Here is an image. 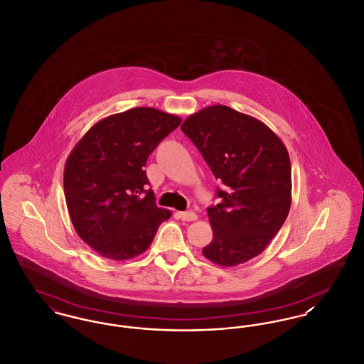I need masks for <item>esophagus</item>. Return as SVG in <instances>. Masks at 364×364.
Listing matches in <instances>:
<instances>
[{
    "label": "esophagus",
    "mask_w": 364,
    "mask_h": 364,
    "mask_svg": "<svg viewBox=\"0 0 364 364\" xmlns=\"http://www.w3.org/2000/svg\"><path fill=\"white\" fill-rule=\"evenodd\" d=\"M180 218L184 221H195L198 218V215L193 212H183V213H180Z\"/></svg>",
    "instance_id": "1"
}]
</instances>
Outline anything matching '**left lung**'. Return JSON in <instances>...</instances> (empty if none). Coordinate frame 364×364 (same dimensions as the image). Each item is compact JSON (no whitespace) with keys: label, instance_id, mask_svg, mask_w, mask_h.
I'll return each instance as SVG.
<instances>
[{"label":"left lung","instance_id":"8db88e82","mask_svg":"<svg viewBox=\"0 0 364 364\" xmlns=\"http://www.w3.org/2000/svg\"><path fill=\"white\" fill-rule=\"evenodd\" d=\"M184 134L225 188L208 208L213 240L208 259L235 267L258 256L282 228L291 205V165L278 136L256 118L227 106L190 115Z\"/></svg>","mask_w":364,"mask_h":364}]
</instances>
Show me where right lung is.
I'll use <instances>...</instances> for the list:
<instances>
[{
	"instance_id": "1",
	"label": "right lung",
	"mask_w": 364,
	"mask_h": 364,
	"mask_svg": "<svg viewBox=\"0 0 364 364\" xmlns=\"http://www.w3.org/2000/svg\"><path fill=\"white\" fill-rule=\"evenodd\" d=\"M181 124L177 115L130 108L99 121L65 161V203L78 236L115 261L144 253L171 210L158 208L143 166ZM146 193L143 197L141 193Z\"/></svg>"
}]
</instances>
